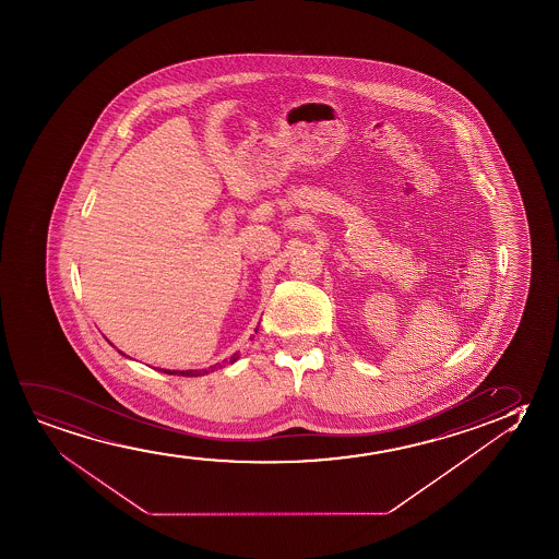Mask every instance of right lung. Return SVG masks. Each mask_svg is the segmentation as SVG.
I'll use <instances>...</instances> for the list:
<instances>
[{"mask_svg": "<svg viewBox=\"0 0 559 559\" xmlns=\"http://www.w3.org/2000/svg\"><path fill=\"white\" fill-rule=\"evenodd\" d=\"M255 332H258V329H255ZM238 360V353H233V355H230V359L227 360L225 359V362H230V365H233V362H237ZM217 365H219V362H217ZM215 368V365L214 367H210L207 368H204V370H164V368H160V372H166V374H174V376H204V374H207V372H210V370H214ZM219 368H222V365H219Z\"/></svg>", "mask_w": 559, "mask_h": 559, "instance_id": "add662e5", "label": "right lung"}]
</instances>
